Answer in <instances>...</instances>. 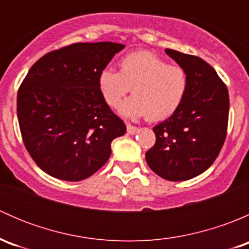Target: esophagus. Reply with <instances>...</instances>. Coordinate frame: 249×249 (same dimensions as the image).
<instances>
[{
	"label": "esophagus",
	"instance_id": "obj_1",
	"mask_svg": "<svg viewBox=\"0 0 249 249\" xmlns=\"http://www.w3.org/2000/svg\"><path fill=\"white\" fill-rule=\"evenodd\" d=\"M126 129H127V132H129L130 135H134L139 131V127L134 126V125H131V124H126Z\"/></svg>",
	"mask_w": 249,
	"mask_h": 249
}]
</instances>
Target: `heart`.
Instances as JSON below:
<instances>
[{"instance_id": "1", "label": "heart", "mask_w": 249, "mask_h": 249, "mask_svg": "<svg viewBox=\"0 0 249 249\" xmlns=\"http://www.w3.org/2000/svg\"><path fill=\"white\" fill-rule=\"evenodd\" d=\"M119 66L120 72L105 69L99 76L100 91L110 107L117 108L131 90L134 96L122 107L127 117L145 115L150 122H160L179 108L188 89L183 67L144 50L125 55Z\"/></svg>"}]
</instances>
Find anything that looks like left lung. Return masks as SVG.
<instances>
[{
	"label": "left lung",
	"instance_id": "obj_1",
	"mask_svg": "<svg viewBox=\"0 0 249 249\" xmlns=\"http://www.w3.org/2000/svg\"><path fill=\"white\" fill-rule=\"evenodd\" d=\"M188 76L179 108L153 127L155 144L145 160L158 176L172 182L187 180L208 169L227 139L229 92L217 72L201 57L166 49Z\"/></svg>",
	"mask_w": 249,
	"mask_h": 249
}]
</instances>
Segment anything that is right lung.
Here are the masks:
<instances>
[{"instance_id":"1","label":"right lung","mask_w":249,"mask_h":249,"mask_svg":"<svg viewBox=\"0 0 249 249\" xmlns=\"http://www.w3.org/2000/svg\"><path fill=\"white\" fill-rule=\"evenodd\" d=\"M124 44L73 43L37 60L18 90L25 148L39 169L62 180L85 179L110 157L126 126L99 88V76Z\"/></svg>"}]
</instances>
